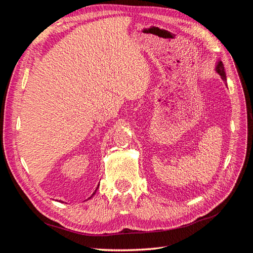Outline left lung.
<instances>
[{
    "mask_svg": "<svg viewBox=\"0 0 253 253\" xmlns=\"http://www.w3.org/2000/svg\"><path fill=\"white\" fill-rule=\"evenodd\" d=\"M215 72L220 76L221 80L225 82V84L227 85V78H226V73H225V68H224V64L221 61H217L216 62V66H215Z\"/></svg>",
    "mask_w": 253,
    "mask_h": 253,
    "instance_id": "8db88e82",
    "label": "left lung"
}]
</instances>
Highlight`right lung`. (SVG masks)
I'll return each instance as SVG.
<instances>
[{"label":"right lung","mask_w":253,"mask_h":253,"mask_svg":"<svg viewBox=\"0 0 253 253\" xmlns=\"http://www.w3.org/2000/svg\"><path fill=\"white\" fill-rule=\"evenodd\" d=\"M98 187H99V185H98ZM98 187H97V189H98ZM97 189H96V190H95V192H94V193H93V194H91V196H90V197H89V198H91V197H93V196H94V195H95V193H96V191H97ZM89 198H88V200H89ZM62 203H63V202H62Z\"/></svg>","instance_id":"add662e5"}]
</instances>
